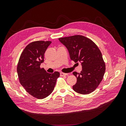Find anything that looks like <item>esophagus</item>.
<instances>
[{
  "mask_svg": "<svg viewBox=\"0 0 126 126\" xmlns=\"http://www.w3.org/2000/svg\"><path fill=\"white\" fill-rule=\"evenodd\" d=\"M68 74H66V73H63V72H60V76L61 77H63V76H67Z\"/></svg>",
  "mask_w": 126,
  "mask_h": 126,
  "instance_id": "obj_1",
  "label": "esophagus"
}]
</instances>
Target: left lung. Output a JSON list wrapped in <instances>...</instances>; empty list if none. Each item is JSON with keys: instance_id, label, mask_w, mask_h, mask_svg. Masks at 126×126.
Masks as SVG:
<instances>
[{"instance_id": "1", "label": "left lung", "mask_w": 126, "mask_h": 126, "mask_svg": "<svg viewBox=\"0 0 126 126\" xmlns=\"http://www.w3.org/2000/svg\"><path fill=\"white\" fill-rule=\"evenodd\" d=\"M67 48L70 59L75 63L81 62L80 73L73 72L77 82L72 88L76 93L89 94L96 89L102 81L106 70L101 52L94 41L81 35L59 38Z\"/></svg>"}]
</instances>
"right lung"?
Segmentation results:
<instances>
[{
	"label": "right lung",
	"mask_w": 126,
	"mask_h": 126,
	"mask_svg": "<svg viewBox=\"0 0 126 126\" xmlns=\"http://www.w3.org/2000/svg\"><path fill=\"white\" fill-rule=\"evenodd\" d=\"M50 41H36L24 49L18 61L17 70L21 85L29 94L37 99H44L54 89L60 73L52 74L40 68L44 62V54Z\"/></svg>",
	"instance_id": "1"
}]
</instances>
